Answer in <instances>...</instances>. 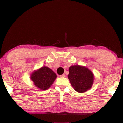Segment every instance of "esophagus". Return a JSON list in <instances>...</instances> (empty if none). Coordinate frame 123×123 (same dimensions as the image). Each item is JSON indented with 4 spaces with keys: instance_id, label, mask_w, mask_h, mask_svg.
Segmentation results:
<instances>
[{
    "instance_id": "1",
    "label": "esophagus",
    "mask_w": 123,
    "mask_h": 123,
    "mask_svg": "<svg viewBox=\"0 0 123 123\" xmlns=\"http://www.w3.org/2000/svg\"><path fill=\"white\" fill-rule=\"evenodd\" d=\"M60 76H61V77H65L66 76V75H65V74H62V75H60Z\"/></svg>"
}]
</instances>
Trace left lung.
<instances>
[{"instance_id": "8db88e82", "label": "left lung", "mask_w": 123, "mask_h": 123, "mask_svg": "<svg viewBox=\"0 0 123 123\" xmlns=\"http://www.w3.org/2000/svg\"><path fill=\"white\" fill-rule=\"evenodd\" d=\"M68 79L76 91L83 93L89 90L93 83L94 75L87 67L79 65L71 66Z\"/></svg>"}]
</instances>
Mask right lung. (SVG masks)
Listing matches in <instances>:
<instances>
[{
    "label": "right lung",
    "mask_w": 123,
    "mask_h": 123,
    "mask_svg": "<svg viewBox=\"0 0 123 123\" xmlns=\"http://www.w3.org/2000/svg\"><path fill=\"white\" fill-rule=\"evenodd\" d=\"M56 77V74L51 69L43 66L34 71L31 74L30 78L36 87L40 90H46L53 84Z\"/></svg>",
    "instance_id": "1"
}]
</instances>
